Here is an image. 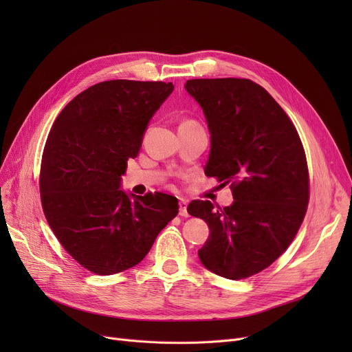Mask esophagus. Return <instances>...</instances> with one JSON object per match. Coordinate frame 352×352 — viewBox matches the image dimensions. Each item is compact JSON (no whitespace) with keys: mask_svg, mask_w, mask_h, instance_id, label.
<instances>
[{"mask_svg":"<svg viewBox=\"0 0 352 352\" xmlns=\"http://www.w3.org/2000/svg\"><path fill=\"white\" fill-rule=\"evenodd\" d=\"M178 207H179V215H181V217H188V211H187L188 204H187V201L181 199V201H179V204H178Z\"/></svg>","mask_w":352,"mask_h":352,"instance_id":"esophagus-1","label":"esophagus"}]
</instances>
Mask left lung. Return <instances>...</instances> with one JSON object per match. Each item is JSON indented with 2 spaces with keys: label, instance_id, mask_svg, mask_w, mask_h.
<instances>
[{
  "label": "left lung",
  "instance_id": "1",
  "mask_svg": "<svg viewBox=\"0 0 352 352\" xmlns=\"http://www.w3.org/2000/svg\"><path fill=\"white\" fill-rule=\"evenodd\" d=\"M184 87L208 124L206 175L231 184L234 197L224 208L198 199L188 206L210 228L198 256L211 272L243 280L270 267L300 230L308 206L304 148L285 111L251 80H190Z\"/></svg>",
  "mask_w": 352,
  "mask_h": 352
}]
</instances>
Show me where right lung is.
<instances>
[{
	"instance_id": "obj_1",
	"label": "right lung",
	"mask_w": 352,
	"mask_h": 352,
	"mask_svg": "<svg viewBox=\"0 0 352 352\" xmlns=\"http://www.w3.org/2000/svg\"><path fill=\"white\" fill-rule=\"evenodd\" d=\"M173 82L113 80L82 91L55 120L40 177L43 210L65 251L84 268L113 275L140 264L178 199L120 190Z\"/></svg>"
}]
</instances>
